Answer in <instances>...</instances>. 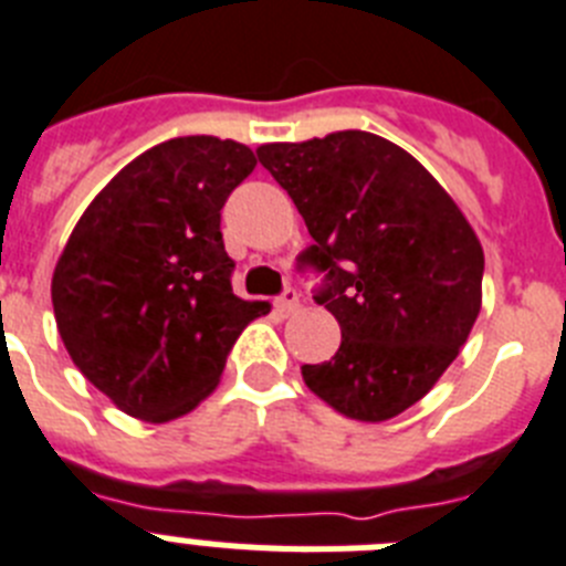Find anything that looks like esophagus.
Returning <instances> with one entry per match:
<instances>
[{
    "instance_id": "34e87169",
    "label": "esophagus",
    "mask_w": 566,
    "mask_h": 566,
    "mask_svg": "<svg viewBox=\"0 0 566 566\" xmlns=\"http://www.w3.org/2000/svg\"><path fill=\"white\" fill-rule=\"evenodd\" d=\"M276 310H279V315H284V318H287V315H293L295 310H298V293H295L293 287L284 290V293L276 298Z\"/></svg>"
}]
</instances>
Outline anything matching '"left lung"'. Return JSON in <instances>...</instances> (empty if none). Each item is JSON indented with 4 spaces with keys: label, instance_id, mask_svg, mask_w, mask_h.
I'll use <instances>...</instances> for the list:
<instances>
[{
    "label": "left lung",
    "instance_id": "obj_1",
    "mask_svg": "<svg viewBox=\"0 0 566 566\" xmlns=\"http://www.w3.org/2000/svg\"><path fill=\"white\" fill-rule=\"evenodd\" d=\"M259 163L304 217L298 268L340 327L338 353L304 364L310 391L360 422L415 406L460 355L482 307L485 253L446 188L406 149L346 129L264 144Z\"/></svg>",
    "mask_w": 566,
    "mask_h": 566
}]
</instances>
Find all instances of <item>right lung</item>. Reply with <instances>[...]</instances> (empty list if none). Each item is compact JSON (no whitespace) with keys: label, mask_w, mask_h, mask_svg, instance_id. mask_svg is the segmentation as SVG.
Returning <instances> with one entry per match:
<instances>
[{"label":"right lung","mask_w":566,"mask_h":566,"mask_svg":"<svg viewBox=\"0 0 566 566\" xmlns=\"http://www.w3.org/2000/svg\"><path fill=\"white\" fill-rule=\"evenodd\" d=\"M256 166L237 140L171 137L112 177L53 273L70 358L126 415L169 422L206 400L264 302L233 295L220 211Z\"/></svg>","instance_id":"add662e5"}]
</instances>
